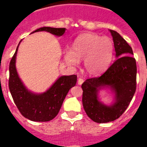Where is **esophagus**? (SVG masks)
Here are the masks:
<instances>
[{
	"instance_id": "1",
	"label": "esophagus",
	"mask_w": 147,
	"mask_h": 147,
	"mask_svg": "<svg viewBox=\"0 0 147 147\" xmlns=\"http://www.w3.org/2000/svg\"><path fill=\"white\" fill-rule=\"evenodd\" d=\"M83 82H84V80L82 79V78H79V80H78V84H79V85H82Z\"/></svg>"
}]
</instances>
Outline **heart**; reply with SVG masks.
I'll return each instance as SVG.
<instances>
[{
    "label": "heart",
    "mask_w": 147,
    "mask_h": 147,
    "mask_svg": "<svg viewBox=\"0 0 147 147\" xmlns=\"http://www.w3.org/2000/svg\"><path fill=\"white\" fill-rule=\"evenodd\" d=\"M114 57V45L107 37L96 34H83L73 43L72 51L67 50L64 59L67 64L77 66L85 60V67L91 76H98L108 69Z\"/></svg>",
    "instance_id": "1"
}]
</instances>
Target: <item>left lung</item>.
Returning a JSON list of instances; mask_svg holds the SVG:
<instances>
[{"label": "left lung", "instance_id": "1", "mask_svg": "<svg viewBox=\"0 0 147 147\" xmlns=\"http://www.w3.org/2000/svg\"><path fill=\"white\" fill-rule=\"evenodd\" d=\"M114 42L115 57L113 64L99 77L88 79L82 83V105L88 117L97 123H107L119 119L129 106L136 90V59L132 48L123 37L110 30ZM109 87L115 100L106 105L98 97L99 89Z\"/></svg>", "mask_w": 147, "mask_h": 147}]
</instances>
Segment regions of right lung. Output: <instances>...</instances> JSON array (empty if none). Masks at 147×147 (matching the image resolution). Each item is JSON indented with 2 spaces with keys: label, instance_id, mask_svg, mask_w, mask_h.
I'll return each mask as SVG.
<instances>
[{
  "label": "right lung",
  "instance_id": "1",
  "mask_svg": "<svg viewBox=\"0 0 147 147\" xmlns=\"http://www.w3.org/2000/svg\"><path fill=\"white\" fill-rule=\"evenodd\" d=\"M42 31L60 37L65 33V28L42 27L35 30L32 33ZM19 44L9 64V88L14 102L20 113L29 120L33 121H49L52 120L59 113L69 90L76 85L77 76H60L49 89L40 94L29 91L19 78L15 67Z\"/></svg>",
  "mask_w": 147,
  "mask_h": 147
}]
</instances>
